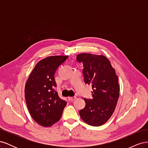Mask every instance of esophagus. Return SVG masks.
Listing matches in <instances>:
<instances>
[{
  "label": "esophagus",
  "mask_w": 148,
  "mask_h": 148,
  "mask_svg": "<svg viewBox=\"0 0 148 148\" xmlns=\"http://www.w3.org/2000/svg\"><path fill=\"white\" fill-rule=\"evenodd\" d=\"M76 97H69V100L70 101H74L76 99Z\"/></svg>",
  "instance_id": "1"
}]
</instances>
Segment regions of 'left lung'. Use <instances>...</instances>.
I'll return each instance as SVG.
<instances>
[{
    "label": "left lung",
    "instance_id": "obj_1",
    "mask_svg": "<svg viewBox=\"0 0 148 148\" xmlns=\"http://www.w3.org/2000/svg\"><path fill=\"white\" fill-rule=\"evenodd\" d=\"M77 61L83 65L85 83L91 84L92 99L84 98V108L79 113L82 119L92 126L104 124L113 114L119 97L118 77L110 62L104 56L83 53Z\"/></svg>",
    "mask_w": 148,
    "mask_h": 148
}]
</instances>
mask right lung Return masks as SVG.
<instances>
[{
  "label": "right lung",
  "instance_id": "1",
  "mask_svg": "<svg viewBox=\"0 0 148 148\" xmlns=\"http://www.w3.org/2000/svg\"><path fill=\"white\" fill-rule=\"evenodd\" d=\"M69 56H50L36 65L26 83L25 100L31 117L43 127H51L62 117L66 102L54 89V75Z\"/></svg>",
  "mask_w": 148,
  "mask_h": 148
}]
</instances>
